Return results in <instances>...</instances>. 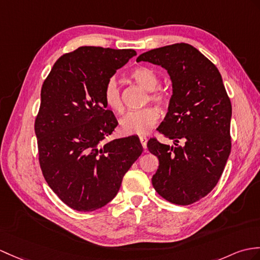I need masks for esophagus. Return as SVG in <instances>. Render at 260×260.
Returning a JSON list of instances; mask_svg holds the SVG:
<instances>
[{
	"instance_id": "1",
	"label": "esophagus",
	"mask_w": 260,
	"mask_h": 260,
	"mask_svg": "<svg viewBox=\"0 0 260 260\" xmlns=\"http://www.w3.org/2000/svg\"><path fill=\"white\" fill-rule=\"evenodd\" d=\"M140 141H141V144H142L143 148L146 149V147H147V138L144 137V136H141L140 137Z\"/></svg>"
}]
</instances>
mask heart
I'll return each mask as SVG.
<instances>
[{
  "label": "heart",
  "instance_id": "heart-1",
  "mask_svg": "<svg viewBox=\"0 0 260 260\" xmlns=\"http://www.w3.org/2000/svg\"><path fill=\"white\" fill-rule=\"evenodd\" d=\"M133 81L149 92V99L159 106L168 104V96L160 89H157L159 78L153 70L141 66L133 70L129 74ZM103 99L108 108L113 112L122 113L124 111L122 93L115 77H111L105 84L103 90ZM159 118V113L154 107H146L143 110L128 112L120 119V129L126 135L144 136L154 128Z\"/></svg>",
  "mask_w": 260,
  "mask_h": 260
}]
</instances>
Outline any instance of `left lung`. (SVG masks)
<instances>
[{"label": "left lung", "instance_id": "8db88e82", "mask_svg": "<svg viewBox=\"0 0 260 260\" xmlns=\"http://www.w3.org/2000/svg\"><path fill=\"white\" fill-rule=\"evenodd\" d=\"M137 62L160 65L170 74L173 95L157 131L174 146L150 138L148 150L159 160L152 184L166 201L190 205L206 196L231 154L232 103L218 69L186 43L154 48Z\"/></svg>", "mask_w": 260, "mask_h": 260}]
</instances>
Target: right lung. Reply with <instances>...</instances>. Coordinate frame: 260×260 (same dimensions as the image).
<instances>
[{"label": "right lung", "mask_w": 260, "mask_h": 260, "mask_svg": "<svg viewBox=\"0 0 260 260\" xmlns=\"http://www.w3.org/2000/svg\"><path fill=\"white\" fill-rule=\"evenodd\" d=\"M135 55L81 46L57 59L42 86L34 126L40 166L52 190L74 210L93 212L110 203L143 152L136 136L105 142L118 123L103 90Z\"/></svg>", "instance_id": "add662e5"}]
</instances>
